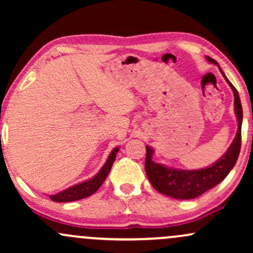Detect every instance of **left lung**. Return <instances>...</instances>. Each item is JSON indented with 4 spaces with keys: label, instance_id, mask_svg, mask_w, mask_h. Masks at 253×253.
<instances>
[{
    "label": "left lung",
    "instance_id": "8db88e82",
    "mask_svg": "<svg viewBox=\"0 0 253 253\" xmlns=\"http://www.w3.org/2000/svg\"><path fill=\"white\" fill-rule=\"evenodd\" d=\"M211 64H215L219 68L226 82L231 86L234 95V113H236L238 121V129L236 138L232 144L223 153L221 158H219L215 163L210 167L197 170H183L170 168L167 165L157 163L153 161L155 150L152 147L146 146V159H145V170H146L147 178L152 187L157 191L164 195L173 197L179 200H190L202 195L205 191L211 189L219 184L225 177L228 175L229 171L233 169L239 157L240 146H242V124H243V108L240 102L239 94L233 84L225 76L223 71L220 69L219 64L213 58L206 57Z\"/></svg>",
    "mask_w": 253,
    "mask_h": 253
}]
</instances>
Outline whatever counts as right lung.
Returning <instances> with one entry per match:
<instances>
[{"mask_svg": "<svg viewBox=\"0 0 253 253\" xmlns=\"http://www.w3.org/2000/svg\"><path fill=\"white\" fill-rule=\"evenodd\" d=\"M119 150H120V147L113 149L112 152L109 153L108 159L106 161V163H104L103 167L101 168L100 171H98L94 177H91V178L86 179V181L84 182L78 183V184L72 185V187H69L68 189H64L62 191H59L58 194H54V195H51L50 199L54 202H71L76 201V200L85 199V197L90 196L91 194L96 193L98 188L102 185L104 179L108 176Z\"/></svg>", "mask_w": 253, "mask_h": 253, "instance_id": "obj_1", "label": "right lung"}]
</instances>
